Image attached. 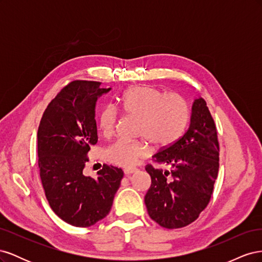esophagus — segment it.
Listing matches in <instances>:
<instances>
[{
	"label": "esophagus",
	"instance_id": "1",
	"mask_svg": "<svg viewBox=\"0 0 262 262\" xmlns=\"http://www.w3.org/2000/svg\"><path fill=\"white\" fill-rule=\"evenodd\" d=\"M136 170H137L136 168H125V169L123 170V172H124L125 176H130L131 173H133Z\"/></svg>",
	"mask_w": 262,
	"mask_h": 262
}]
</instances>
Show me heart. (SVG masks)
I'll list each match as a JSON object with an SVG mask.
<instances>
[{"label": "heart", "mask_w": 262, "mask_h": 262, "mask_svg": "<svg viewBox=\"0 0 262 262\" xmlns=\"http://www.w3.org/2000/svg\"><path fill=\"white\" fill-rule=\"evenodd\" d=\"M117 107L129 116L137 118L139 141H116L105 149L106 160L120 167H131L147 155L149 145L164 149L175 144L184 134L190 120V107L184 97L166 94L152 85H137L124 91L118 98ZM118 121L114 106H105L98 116V126L102 134H113Z\"/></svg>", "instance_id": "obj_1"}]
</instances>
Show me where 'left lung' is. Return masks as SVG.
Wrapping results in <instances>:
<instances>
[{
    "instance_id": "8db88e82",
    "label": "left lung",
    "mask_w": 262,
    "mask_h": 262,
    "mask_svg": "<svg viewBox=\"0 0 262 262\" xmlns=\"http://www.w3.org/2000/svg\"><path fill=\"white\" fill-rule=\"evenodd\" d=\"M216 125L204 99L192 105L189 129L175 144L152 156L146 165L152 184L144 201L149 217L165 228L191 224L208 207L220 167Z\"/></svg>"
}]
</instances>
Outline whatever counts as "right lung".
Returning a JSON list of instances; mask_svg holds the SVG:
<instances>
[{
  "instance_id": "1",
  "label": "right lung",
  "mask_w": 262,
  "mask_h": 262,
  "mask_svg": "<svg viewBox=\"0 0 262 262\" xmlns=\"http://www.w3.org/2000/svg\"><path fill=\"white\" fill-rule=\"evenodd\" d=\"M100 82H70L47 106L37 133L38 166L50 208L67 223L90 227L106 217L123 177L121 168L104 164L97 177L83 169L97 143L95 104L110 89Z\"/></svg>"
}]
</instances>
